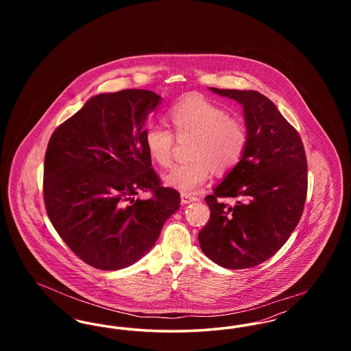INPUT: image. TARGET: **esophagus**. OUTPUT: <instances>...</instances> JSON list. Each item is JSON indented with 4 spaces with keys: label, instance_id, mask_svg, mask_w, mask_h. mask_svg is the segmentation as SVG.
<instances>
[{
    "label": "esophagus",
    "instance_id": "esophagus-1",
    "mask_svg": "<svg viewBox=\"0 0 351 351\" xmlns=\"http://www.w3.org/2000/svg\"><path fill=\"white\" fill-rule=\"evenodd\" d=\"M180 200H182V204H191V202H195V201H197L199 199L192 196V195H188V193H182L180 195Z\"/></svg>",
    "mask_w": 351,
    "mask_h": 351
}]
</instances>
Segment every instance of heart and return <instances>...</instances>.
Listing matches in <instances>:
<instances>
[{"mask_svg": "<svg viewBox=\"0 0 351 351\" xmlns=\"http://www.w3.org/2000/svg\"><path fill=\"white\" fill-rule=\"evenodd\" d=\"M171 122L179 139L195 138L189 163L178 165L163 176V182L183 193H193L206 183L215 168L228 171L242 159L249 133L245 123L210 101L189 99L173 106ZM151 159L160 167L172 162L175 135L162 123H152L145 134Z\"/></svg>", "mask_w": 351, "mask_h": 351, "instance_id": "obj_1", "label": "heart"}]
</instances>
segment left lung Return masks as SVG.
<instances>
[{"instance_id": "obj_1", "label": "left lung", "mask_w": 351, "mask_h": 351, "mask_svg": "<svg viewBox=\"0 0 351 351\" xmlns=\"http://www.w3.org/2000/svg\"><path fill=\"white\" fill-rule=\"evenodd\" d=\"M210 90L243 106L249 142L238 165L205 197L210 218L199 242L221 267H254L280 250L300 221L308 188L305 151L296 129L262 93ZM223 197L237 204L219 202Z\"/></svg>"}]
</instances>
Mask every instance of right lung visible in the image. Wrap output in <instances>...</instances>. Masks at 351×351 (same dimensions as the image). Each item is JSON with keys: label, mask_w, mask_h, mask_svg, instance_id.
Masks as SVG:
<instances>
[{"label": "right lung", "mask_w": 351, "mask_h": 351, "mask_svg": "<svg viewBox=\"0 0 351 351\" xmlns=\"http://www.w3.org/2000/svg\"><path fill=\"white\" fill-rule=\"evenodd\" d=\"M162 97L146 89L100 93L51 135L43 196L55 230L92 267L113 271L155 245L180 195L151 168L145 123ZM151 190L147 201L134 199Z\"/></svg>", "instance_id": "add662e5"}]
</instances>
